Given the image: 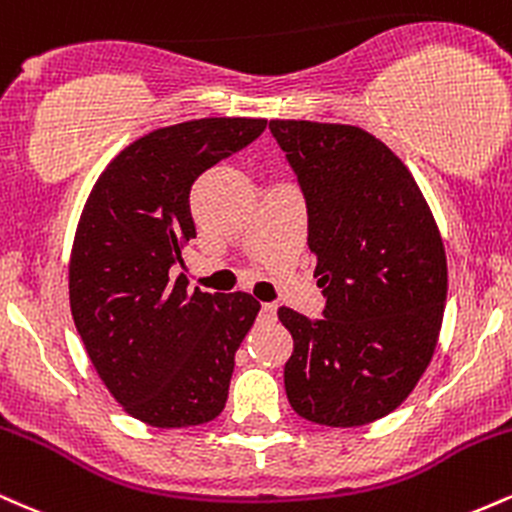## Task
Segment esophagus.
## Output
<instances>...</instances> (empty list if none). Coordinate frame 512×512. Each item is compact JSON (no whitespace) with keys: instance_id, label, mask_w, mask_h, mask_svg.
I'll list each match as a JSON object with an SVG mask.
<instances>
[{"instance_id":"1","label":"esophagus","mask_w":512,"mask_h":512,"mask_svg":"<svg viewBox=\"0 0 512 512\" xmlns=\"http://www.w3.org/2000/svg\"><path fill=\"white\" fill-rule=\"evenodd\" d=\"M262 317H264V320H274V317H276V303H262Z\"/></svg>"}]
</instances>
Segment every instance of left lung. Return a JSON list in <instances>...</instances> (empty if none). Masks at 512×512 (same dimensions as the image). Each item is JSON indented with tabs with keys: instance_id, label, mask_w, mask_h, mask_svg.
<instances>
[{
	"instance_id": "8db88e82",
	"label": "left lung",
	"mask_w": 512,
	"mask_h": 512,
	"mask_svg": "<svg viewBox=\"0 0 512 512\" xmlns=\"http://www.w3.org/2000/svg\"><path fill=\"white\" fill-rule=\"evenodd\" d=\"M269 129L301 185L327 298L320 320L279 308L293 337L286 397L313 424H370L409 397L436 351L443 238L409 168L366 129L308 120Z\"/></svg>"
}]
</instances>
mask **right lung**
I'll return each instance as SVG.
<instances>
[{"label": "right lung", "mask_w": 512, "mask_h": 512, "mask_svg": "<svg viewBox=\"0 0 512 512\" xmlns=\"http://www.w3.org/2000/svg\"><path fill=\"white\" fill-rule=\"evenodd\" d=\"M264 127L204 117L154 129L108 163L81 211L69 262L76 332L110 395L149 426H199L226 407L260 303L243 291L190 293L170 267L197 238L192 182Z\"/></svg>", "instance_id": "obj_1"}]
</instances>
